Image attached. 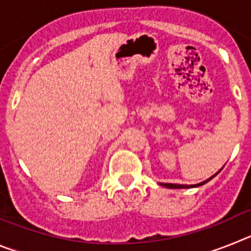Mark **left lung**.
Wrapping results in <instances>:
<instances>
[{
    "mask_svg": "<svg viewBox=\"0 0 251 251\" xmlns=\"http://www.w3.org/2000/svg\"><path fill=\"white\" fill-rule=\"evenodd\" d=\"M223 168H224V167H223ZM223 168H221V170H223ZM221 170H220V171H221ZM220 171H219V172H220ZM219 172H217V174H219ZM217 174H216V175H217ZM216 175H214V176L210 177V178L206 179V181H203V182L197 183V185H191V186H188V185H176V183H161V185H162V186H165V187H168V188H188V187H199V186H202V185H205L206 182H208V181H210V179L214 178V177L216 176Z\"/></svg>",
    "mask_w": 251,
    "mask_h": 251,
    "instance_id": "1",
    "label": "left lung"
}]
</instances>
